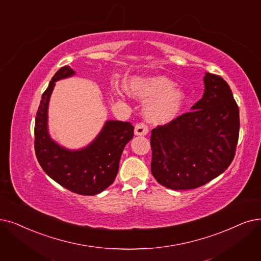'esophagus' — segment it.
Wrapping results in <instances>:
<instances>
[{
    "instance_id": "esophagus-1",
    "label": "esophagus",
    "mask_w": 261,
    "mask_h": 261,
    "mask_svg": "<svg viewBox=\"0 0 261 261\" xmlns=\"http://www.w3.org/2000/svg\"><path fill=\"white\" fill-rule=\"evenodd\" d=\"M149 133V127L147 124L144 123H138L136 126H135V135L137 136H141V135H147Z\"/></svg>"
}]
</instances>
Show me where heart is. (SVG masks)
<instances>
[{
	"label": "heart",
	"mask_w": 261,
	"mask_h": 261,
	"mask_svg": "<svg viewBox=\"0 0 261 261\" xmlns=\"http://www.w3.org/2000/svg\"><path fill=\"white\" fill-rule=\"evenodd\" d=\"M125 90L134 98L147 100L143 116L153 124H166L179 116L186 100L185 92L175 83L161 75L132 77Z\"/></svg>",
	"instance_id": "obj_1"
}]
</instances>
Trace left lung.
Returning <instances> with one entry per match:
<instances>
[{
	"instance_id": "8db88e82",
	"label": "left lung",
	"mask_w": 261,
	"mask_h": 261,
	"mask_svg": "<svg viewBox=\"0 0 261 261\" xmlns=\"http://www.w3.org/2000/svg\"><path fill=\"white\" fill-rule=\"evenodd\" d=\"M204 93L192 110L152 129L151 172L160 184L197 189L231 164L239 140V107L228 83L205 72Z\"/></svg>"
}]
</instances>
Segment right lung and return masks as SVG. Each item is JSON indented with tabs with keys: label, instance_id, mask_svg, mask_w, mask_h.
Wrapping results in <instances>:
<instances>
[{
	"label": "right lung",
	"instance_id": "right-lung-1",
	"mask_svg": "<svg viewBox=\"0 0 261 261\" xmlns=\"http://www.w3.org/2000/svg\"><path fill=\"white\" fill-rule=\"evenodd\" d=\"M75 74L69 66L61 67L43 93L35 118V154L43 170L66 190L85 196L106 190L116 179L122 152L134 137L129 122L107 121L98 136L81 150H67L48 134V103L56 81Z\"/></svg>",
	"mask_w": 261,
	"mask_h": 261
}]
</instances>
